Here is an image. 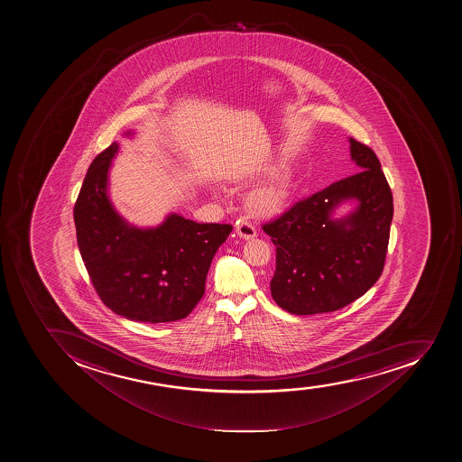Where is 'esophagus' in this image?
Segmentation results:
<instances>
[{
  "label": "esophagus",
  "instance_id": "esophagus-1",
  "mask_svg": "<svg viewBox=\"0 0 462 462\" xmlns=\"http://www.w3.org/2000/svg\"><path fill=\"white\" fill-rule=\"evenodd\" d=\"M236 233L244 239H251L256 235L255 226L252 225L251 221L242 218L236 223Z\"/></svg>",
  "mask_w": 462,
  "mask_h": 462
}]
</instances>
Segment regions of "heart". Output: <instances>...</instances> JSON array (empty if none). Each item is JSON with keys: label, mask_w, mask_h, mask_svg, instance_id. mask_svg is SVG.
Returning a JSON list of instances; mask_svg holds the SVG:
<instances>
[{"label": "heart", "mask_w": 462, "mask_h": 462, "mask_svg": "<svg viewBox=\"0 0 462 462\" xmlns=\"http://www.w3.org/2000/svg\"><path fill=\"white\" fill-rule=\"evenodd\" d=\"M289 185L284 178L258 188L249 195V207L258 213H274L286 204Z\"/></svg>", "instance_id": "heart-1"}]
</instances>
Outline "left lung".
<instances>
[{"label": "left lung", "mask_w": 462, "mask_h": 462, "mask_svg": "<svg viewBox=\"0 0 462 462\" xmlns=\"http://www.w3.org/2000/svg\"><path fill=\"white\" fill-rule=\"evenodd\" d=\"M350 144L360 172L299 199L263 225L277 249L271 296L294 315L350 305L378 282L385 267L393 192L374 150L355 138ZM351 198L359 199L358 210L332 221L331 208Z\"/></svg>", "instance_id": "left-lung-1"}]
</instances>
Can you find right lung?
Instances as JSON below:
<instances>
[{
    "mask_svg": "<svg viewBox=\"0 0 462 462\" xmlns=\"http://www.w3.org/2000/svg\"><path fill=\"white\" fill-rule=\"evenodd\" d=\"M112 143L90 164L74 206L77 244L100 300L126 319H183L206 293L211 261L232 225L169 216L156 229L130 227L107 199Z\"/></svg>",
    "mask_w": 462,
    "mask_h": 462,
    "instance_id": "add662e5",
    "label": "right lung"
}]
</instances>
